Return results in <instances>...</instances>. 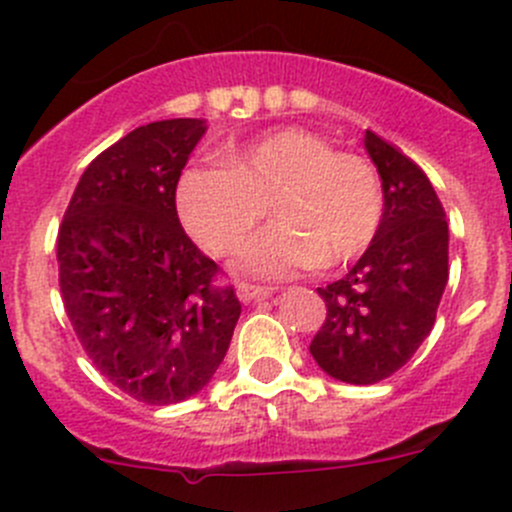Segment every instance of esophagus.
I'll list each match as a JSON object with an SVG mask.
<instances>
[{"label": "esophagus", "mask_w": 512, "mask_h": 512, "mask_svg": "<svg viewBox=\"0 0 512 512\" xmlns=\"http://www.w3.org/2000/svg\"><path fill=\"white\" fill-rule=\"evenodd\" d=\"M270 289L267 287H255V285H237V297L240 302H260V299L270 297Z\"/></svg>", "instance_id": "34e87169"}]
</instances>
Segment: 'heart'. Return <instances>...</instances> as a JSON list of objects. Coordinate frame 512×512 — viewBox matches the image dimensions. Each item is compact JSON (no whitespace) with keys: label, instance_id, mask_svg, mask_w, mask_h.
I'll list each match as a JSON object with an SVG mask.
<instances>
[{"label":"heart","instance_id":"obj_1","mask_svg":"<svg viewBox=\"0 0 512 512\" xmlns=\"http://www.w3.org/2000/svg\"><path fill=\"white\" fill-rule=\"evenodd\" d=\"M242 275L285 280L297 270L342 265L374 242L384 218V185L364 156L332 151L307 128H280L225 153L223 165H195L178 183L185 230L213 255L240 250Z\"/></svg>","mask_w":512,"mask_h":512}]
</instances>
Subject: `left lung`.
Here are the masks:
<instances>
[{"label": "left lung", "instance_id": "left-lung-1", "mask_svg": "<svg viewBox=\"0 0 512 512\" xmlns=\"http://www.w3.org/2000/svg\"><path fill=\"white\" fill-rule=\"evenodd\" d=\"M384 185V218L359 262L327 287V319L309 354L332 379L366 386L399 371L431 334L448 282V223L431 180L366 131Z\"/></svg>", "mask_w": 512, "mask_h": 512}]
</instances>
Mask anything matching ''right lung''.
I'll return each instance as SVG.
<instances>
[{"label": "right lung", "mask_w": 512, "mask_h": 512, "mask_svg": "<svg viewBox=\"0 0 512 512\" xmlns=\"http://www.w3.org/2000/svg\"><path fill=\"white\" fill-rule=\"evenodd\" d=\"M203 118L136 128L81 175L56 240L69 322L94 366L131 399L180 404L223 364L235 289L185 235L175 188Z\"/></svg>", "instance_id": "1"}]
</instances>
